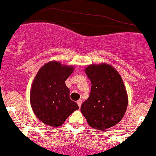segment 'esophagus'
<instances>
[{
	"mask_svg": "<svg viewBox=\"0 0 156 156\" xmlns=\"http://www.w3.org/2000/svg\"><path fill=\"white\" fill-rule=\"evenodd\" d=\"M81 103H82V100H81V99H79V100L77 101V104L78 105V106H79V107L81 106Z\"/></svg>",
	"mask_w": 156,
	"mask_h": 156,
	"instance_id": "1",
	"label": "esophagus"
}]
</instances>
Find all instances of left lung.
Instances as JSON below:
<instances>
[{
	"label": "left lung",
	"instance_id": "8db88e82",
	"mask_svg": "<svg viewBox=\"0 0 156 156\" xmlns=\"http://www.w3.org/2000/svg\"><path fill=\"white\" fill-rule=\"evenodd\" d=\"M92 83L90 95L81 112L92 128L102 130L119 123L127 110L128 97L121 76L108 64H91L85 69Z\"/></svg>",
	"mask_w": 156,
	"mask_h": 156
}]
</instances>
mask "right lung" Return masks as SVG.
Returning <instances> with one entry per match:
<instances>
[{"label":"right lung","mask_w":156,"mask_h":156,"mask_svg":"<svg viewBox=\"0 0 156 156\" xmlns=\"http://www.w3.org/2000/svg\"><path fill=\"white\" fill-rule=\"evenodd\" d=\"M74 71L72 65L50 61L41 67L33 81L30 103L40 121L53 127L61 126L66 119L78 109L69 97L65 81Z\"/></svg>","instance_id":"add662e5"}]
</instances>
